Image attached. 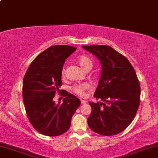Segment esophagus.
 Instances as JSON below:
<instances>
[{
	"label": "esophagus",
	"mask_w": 158,
	"mask_h": 158,
	"mask_svg": "<svg viewBox=\"0 0 158 158\" xmlns=\"http://www.w3.org/2000/svg\"><path fill=\"white\" fill-rule=\"evenodd\" d=\"M81 103L82 104V105H85V104L87 103V102L85 100H81Z\"/></svg>",
	"instance_id": "1"
}]
</instances>
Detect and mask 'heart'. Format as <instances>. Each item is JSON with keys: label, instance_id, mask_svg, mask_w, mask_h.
I'll return each mask as SVG.
<instances>
[{"label": "heart", "instance_id": "obj_1", "mask_svg": "<svg viewBox=\"0 0 158 158\" xmlns=\"http://www.w3.org/2000/svg\"><path fill=\"white\" fill-rule=\"evenodd\" d=\"M77 61L80 65V66L84 69L85 71L90 70L92 68L93 63L91 58L87 55H80L77 58ZM65 68H63L61 70V76L62 77H65ZM90 89V84L88 83H83V84H76L72 87L73 91L76 93V94L79 95L80 96H84L85 95V92L89 90Z\"/></svg>", "mask_w": 158, "mask_h": 158}]
</instances>
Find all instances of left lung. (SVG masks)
<instances>
[{"label":"left lung","instance_id":"left-lung-1","mask_svg":"<svg viewBox=\"0 0 158 158\" xmlns=\"http://www.w3.org/2000/svg\"><path fill=\"white\" fill-rule=\"evenodd\" d=\"M101 63L102 73L94 97L105 102H89L88 124L93 132L112 136L126 129L140 103L141 89L135 70L121 53L106 45L82 46Z\"/></svg>","mask_w":158,"mask_h":158}]
</instances>
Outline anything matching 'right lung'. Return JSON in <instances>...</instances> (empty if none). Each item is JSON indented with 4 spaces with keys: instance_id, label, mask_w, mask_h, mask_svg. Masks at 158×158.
<instances>
[{
    "instance_id": "add662e5",
    "label": "right lung",
    "mask_w": 158,
    "mask_h": 158,
    "mask_svg": "<svg viewBox=\"0 0 158 158\" xmlns=\"http://www.w3.org/2000/svg\"><path fill=\"white\" fill-rule=\"evenodd\" d=\"M77 48L68 45L50 47L37 56L23 77V100L29 121L42 135L56 137L69 130L81 102L63 90V103L53 98L62 85L61 70L66 58Z\"/></svg>"
}]
</instances>
